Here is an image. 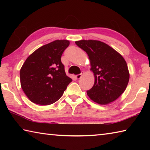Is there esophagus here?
Masks as SVG:
<instances>
[{
  "label": "esophagus",
  "instance_id": "esophagus-1",
  "mask_svg": "<svg viewBox=\"0 0 150 150\" xmlns=\"http://www.w3.org/2000/svg\"><path fill=\"white\" fill-rule=\"evenodd\" d=\"M81 76H82V74H79L75 75V78L77 79H79L81 77Z\"/></svg>",
  "mask_w": 150,
  "mask_h": 150
}]
</instances>
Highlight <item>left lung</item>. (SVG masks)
Masks as SVG:
<instances>
[{"label": "left lung", "instance_id": "8db88e82", "mask_svg": "<svg viewBox=\"0 0 150 150\" xmlns=\"http://www.w3.org/2000/svg\"><path fill=\"white\" fill-rule=\"evenodd\" d=\"M89 57L95 83L87 91L91 100L100 105L113 102L128 85L130 75L123 57L105 43L97 40L75 42Z\"/></svg>", "mask_w": 150, "mask_h": 150}]
</instances>
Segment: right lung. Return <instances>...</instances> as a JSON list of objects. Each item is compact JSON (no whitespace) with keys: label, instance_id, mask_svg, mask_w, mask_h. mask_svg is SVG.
Masks as SVG:
<instances>
[{"label":"right lung","instance_id":"1","mask_svg":"<svg viewBox=\"0 0 150 150\" xmlns=\"http://www.w3.org/2000/svg\"><path fill=\"white\" fill-rule=\"evenodd\" d=\"M69 45L68 40H55L38 48L25 61L20 71V83L32 102L40 105L54 103L72 81L61 61Z\"/></svg>","mask_w":150,"mask_h":150}]
</instances>
